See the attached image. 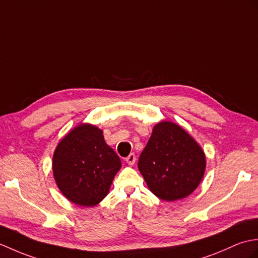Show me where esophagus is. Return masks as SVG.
Instances as JSON below:
<instances>
[{"mask_svg":"<svg viewBox=\"0 0 258 258\" xmlns=\"http://www.w3.org/2000/svg\"><path fill=\"white\" fill-rule=\"evenodd\" d=\"M125 162H127L129 165H134L136 162V156L134 153H130L129 156L125 158Z\"/></svg>","mask_w":258,"mask_h":258,"instance_id":"obj_1","label":"esophagus"}]
</instances>
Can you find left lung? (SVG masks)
<instances>
[{
	"label": "left lung",
	"instance_id": "left-lung-1",
	"mask_svg": "<svg viewBox=\"0 0 258 258\" xmlns=\"http://www.w3.org/2000/svg\"><path fill=\"white\" fill-rule=\"evenodd\" d=\"M138 168L154 196L167 202L184 199L201 183L207 158L196 139L172 121L158 122Z\"/></svg>",
	"mask_w": 258,
	"mask_h": 258
}]
</instances>
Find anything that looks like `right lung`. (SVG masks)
<instances>
[{
    "label": "right lung",
    "instance_id": "right-lung-1",
    "mask_svg": "<svg viewBox=\"0 0 258 258\" xmlns=\"http://www.w3.org/2000/svg\"><path fill=\"white\" fill-rule=\"evenodd\" d=\"M51 167L62 196L74 204L91 208L109 193L121 161L106 144L102 130L85 122L60 139Z\"/></svg>",
    "mask_w": 258,
    "mask_h": 258
}]
</instances>
